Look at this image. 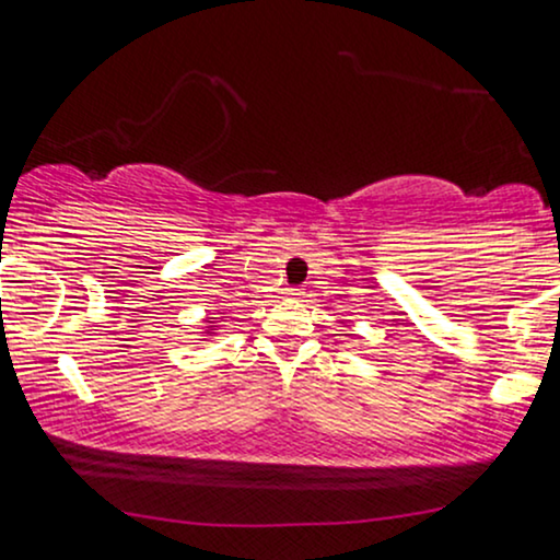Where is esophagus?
I'll use <instances>...</instances> for the list:
<instances>
[{"label": "esophagus", "mask_w": 560, "mask_h": 560, "mask_svg": "<svg viewBox=\"0 0 560 560\" xmlns=\"http://www.w3.org/2000/svg\"><path fill=\"white\" fill-rule=\"evenodd\" d=\"M287 294L289 298H294V294H298V289H287Z\"/></svg>", "instance_id": "1"}]
</instances>
